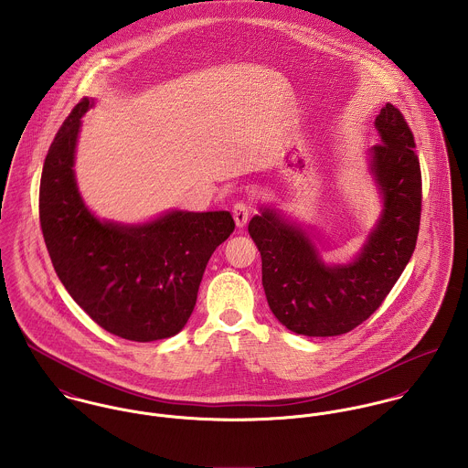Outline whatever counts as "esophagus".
Returning a JSON list of instances; mask_svg holds the SVG:
<instances>
[{
	"mask_svg": "<svg viewBox=\"0 0 468 468\" xmlns=\"http://www.w3.org/2000/svg\"><path fill=\"white\" fill-rule=\"evenodd\" d=\"M232 216H234V221L239 229H243L247 223H249V218H250V205L239 201L234 205L232 208Z\"/></svg>",
	"mask_w": 468,
	"mask_h": 468,
	"instance_id": "34e87169",
	"label": "esophagus"
}]
</instances>
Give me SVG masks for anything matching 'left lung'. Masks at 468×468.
Wrapping results in <instances>:
<instances>
[{
	"mask_svg": "<svg viewBox=\"0 0 468 468\" xmlns=\"http://www.w3.org/2000/svg\"><path fill=\"white\" fill-rule=\"evenodd\" d=\"M375 128L380 144L367 151V171L382 212L351 261L328 265L312 232L275 207H261L249 223L261 252L268 306L293 334L335 336L362 324L388 297L414 252L421 212L414 136L389 102L377 115Z\"/></svg>",
	"mask_w": 468,
	"mask_h": 468,
	"instance_id": "obj_1",
	"label": "left lung"
}]
</instances>
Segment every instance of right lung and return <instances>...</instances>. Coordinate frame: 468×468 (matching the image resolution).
Here are the masks:
<instances>
[{"instance_id":"add662e5","label":"right lung","mask_w":468,"mask_h":468,"mask_svg":"<svg viewBox=\"0 0 468 468\" xmlns=\"http://www.w3.org/2000/svg\"><path fill=\"white\" fill-rule=\"evenodd\" d=\"M84 97L45 158L39 219L43 238L71 299L106 332L153 342L184 330L212 252L234 232L229 210H167L145 223L97 218L75 180V147Z\"/></svg>"}]
</instances>
